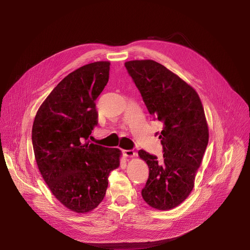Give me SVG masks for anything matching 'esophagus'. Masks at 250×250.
Wrapping results in <instances>:
<instances>
[{"label":"esophagus","mask_w":250,"mask_h":250,"mask_svg":"<svg viewBox=\"0 0 250 250\" xmlns=\"http://www.w3.org/2000/svg\"><path fill=\"white\" fill-rule=\"evenodd\" d=\"M124 154L125 157H127V158H134V157L137 156L136 152H134L133 150H125L124 151Z\"/></svg>","instance_id":"34e87169"}]
</instances>
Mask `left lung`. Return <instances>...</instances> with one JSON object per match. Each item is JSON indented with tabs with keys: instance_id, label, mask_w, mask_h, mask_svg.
<instances>
[{
	"instance_id": "obj_1",
	"label": "left lung",
	"mask_w": 250,
	"mask_h": 250,
	"mask_svg": "<svg viewBox=\"0 0 250 250\" xmlns=\"http://www.w3.org/2000/svg\"><path fill=\"white\" fill-rule=\"evenodd\" d=\"M144 102L164 127L159 136L163 159L140 150L149 167L142 196L150 207L167 211L187 200L194 186L208 142L201 98L192 86L153 60L125 62Z\"/></svg>"
}]
</instances>
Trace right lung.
<instances>
[{
  "label": "right lung",
  "instance_id": "1",
  "mask_svg": "<svg viewBox=\"0 0 250 250\" xmlns=\"http://www.w3.org/2000/svg\"><path fill=\"white\" fill-rule=\"evenodd\" d=\"M109 62H94L70 73L38 108L32 144L39 172L68 209L86 214L98 207L122 151L87 142L97 125L95 100L109 79Z\"/></svg>",
  "mask_w": 250,
  "mask_h": 250
}]
</instances>
